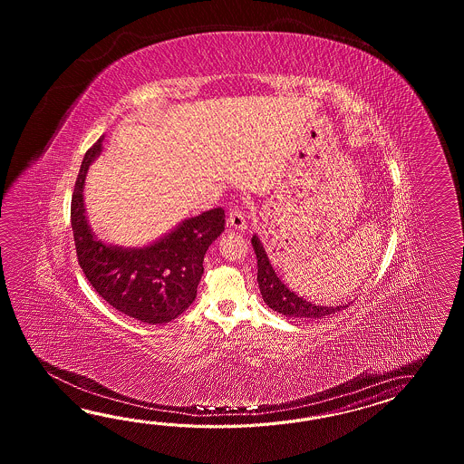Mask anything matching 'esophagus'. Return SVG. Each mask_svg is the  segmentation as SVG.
Segmentation results:
<instances>
[{"label":"esophagus","instance_id":"esophagus-1","mask_svg":"<svg viewBox=\"0 0 464 464\" xmlns=\"http://www.w3.org/2000/svg\"><path fill=\"white\" fill-rule=\"evenodd\" d=\"M228 226L230 228H236V230H246V212L242 208H232L228 210Z\"/></svg>","mask_w":464,"mask_h":464}]
</instances>
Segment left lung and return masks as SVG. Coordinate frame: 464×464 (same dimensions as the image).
I'll return each instance as SVG.
<instances>
[{
	"label": "left lung",
	"mask_w": 464,
	"mask_h": 464,
	"mask_svg": "<svg viewBox=\"0 0 464 464\" xmlns=\"http://www.w3.org/2000/svg\"><path fill=\"white\" fill-rule=\"evenodd\" d=\"M252 246L256 256V282L264 302L278 314L294 318H324L340 312L345 305L324 306L306 302L302 296L296 295L288 286L276 276V270L268 262L266 248L258 237H252Z\"/></svg>",
	"instance_id": "obj_1"
}]
</instances>
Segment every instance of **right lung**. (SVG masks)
<instances>
[{
    "mask_svg": "<svg viewBox=\"0 0 464 464\" xmlns=\"http://www.w3.org/2000/svg\"><path fill=\"white\" fill-rule=\"evenodd\" d=\"M101 150L102 138L82 159L71 200L79 266L99 295L121 314L152 325L168 324L196 300L204 256L224 232L226 212L222 208L202 212L142 248L108 246L89 227L82 198L89 166Z\"/></svg>",
    "mask_w": 464,
    "mask_h": 464,
    "instance_id": "1",
    "label": "right lung"
}]
</instances>
